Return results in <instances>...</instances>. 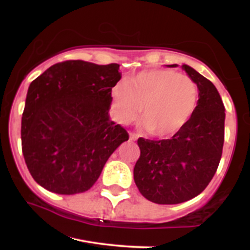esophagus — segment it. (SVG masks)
Here are the masks:
<instances>
[{"mask_svg": "<svg viewBox=\"0 0 250 250\" xmlns=\"http://www.w3.org/2000/svg\"><path fill=\"white\" fill-rule=\"evenodd\" d=\"M129 139H130L131 141H136V140H137V135L135 134V133H130V134H129Z\"/></svg>", "mask_w": 250, "mask_h": 250, "instance_id": "34e87169", "label": "esophagus"}]
</instances>
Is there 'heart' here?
<instances>
[{"label":"heart","instance_id":"heart-1","mask_svg":"<svg viewBox=\"0 0 250 250\" xmlns=\"http://www.w3.org/2000/svg\"><path fill=\"white\" fill-rule=\"evenodd\" d=\"M116 120L123 125L142 113L143 128L159 137L173 136L187 125L199 100L191 77L169 69H149L128 77L111 90Z\"/></svg>","mask_w":250,"mask_h":250}]
</instances>
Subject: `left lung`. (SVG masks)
I'll list each match as a JSON object with an SVG mask.
<instances>
[{
  "label": "left lung",
  "instance_id": "8db88e82",
  "mask_svg": "<svg viewBox=\"0 0 250 250\" xmlns=\"http://www.w3.org/2000/svg\"><path fill=\"white\" fill-rule=\"evenodd\" d=\"M182 68L199 88L193 116L171 139L137 140L141 154L134 167L135 183L157 205H177L202 193L216 173L225 142L226 114L219 91L191 67Z\"/></svg>",
  "mask_w": 250,
  "mask_h": 250
}]
</instances>
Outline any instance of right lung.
I'll return each instance as SVG.
<instances>
[{"instance_id":"obj_1","label":"right lung","mask_w":250,"mask_h":250,"mask_svg":"<svg viewBox=\"0 0 250 250\" xmlns=\"http://www.w3.org/2000/svg\"><path fill=\"white\" fill-rule=\"evenodd\" d=\"M120 64L70 60L56 63L30 83L22 114L21 139L33 179L53 193L87 191L109 156L128 141L109 119L111 89Z\"/></svg>"}]
</instances>
